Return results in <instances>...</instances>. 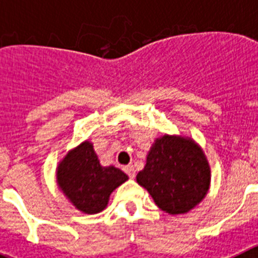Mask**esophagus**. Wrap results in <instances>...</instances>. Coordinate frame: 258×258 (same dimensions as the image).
Listing matches in <instances>:
<instances>
[{
    "mask_svg": "<svg viewBox=\"0 0 258 258\" xmlns=\"http://www.w3.org/2000/svg\"><path fill=\"white\" fill-rule=\"evenodd\" d=\"M124 172L129 175V178L133 179L136 177V169H134L133 165H126L124 166Z\"/></svg>",
    "mask_w": 258,
    "mask_h": 258,
    "instance_id": "esophagus-1",
    "label": "esophagus"
}]
</instances>
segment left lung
I'll return each mask as SVG.
<instances>
[{"instance_id": "left-lung-1", "label": "left lung", "mask_w": 258, "mask_h": 258, "mask_svg": "<svg viewBox=\"0 0 258 258\" xmlns=\"http://www.w3.org/2000/svg\"><path fill=\"white\" fill-rule=\"evenodd\" d=\"M137 182L149 191L161 211L183 214L207 197L211 166L192 138L164 134L152 143Z\"/></svg>"}]
</instances>
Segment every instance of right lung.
<instances>
[{"label":"right lung","instance_id":"obj_1","mask_svg":"<svg viewBox=\"0 0 258 258\" xmlns=\"http://www.w3.org/2000/svg\"><path fill=\"white\" fill-rule=\"evenodd\" d=\"M127 178L116 166L101 165L90 141L70 150L56 166L59 190L77 211L86 214L103 211L109 195Z\"/></svg>","mask_w":258,"mask_h":258}]
</instances>
